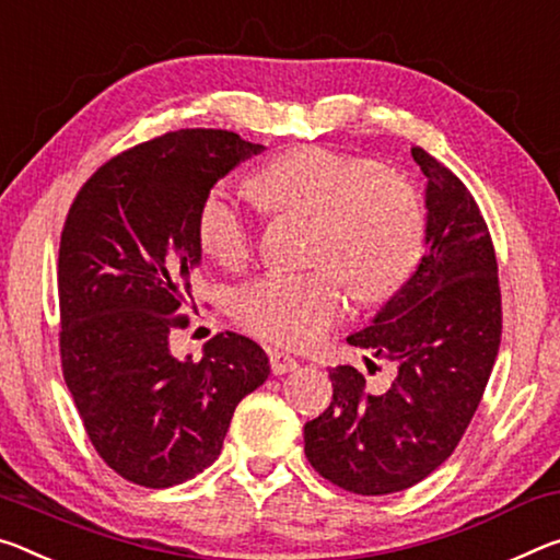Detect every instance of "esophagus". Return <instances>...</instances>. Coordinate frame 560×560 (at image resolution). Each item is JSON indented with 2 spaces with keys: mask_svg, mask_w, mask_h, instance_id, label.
<instances>
[{
  "mask_svg": "<svg viewBox=\"0 0 560 560\" xmlns=\"http://www.w3.org/2000/svg\"><path fill=\"white\" fill-rule=\"evenodd\" d=\"M269 361H271V371L277 376L289 374V371H294L299 366V361L294 357H289V353H283V351H271Z\"/></svg>",
  "mask_w": 560,
  "mask_h": 560,
  "instance_id": "obj_1",
  "label": "esophagus"
}]
</instances>
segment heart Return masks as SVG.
Returning <instances> with one entry per match:
<instances>
[{"mask_svg": "<svg viewBox=\"0 0 560 560\" xmlns=\"http://www.w3.org/2000/svg\"><path fill=\"white\" fill-rule=\"evenodd\" d=\"M273 211L314 214V271H269L234 294L236 322L266 341L312 346L343 318L349 289L361 301H384L411 279L423 254L425 211L404 176L381 172L369 156L328 147H296L254 176ZM199 244L221 266H242L256 224L246 203L214 186L197 217Z\"/></svg>", "mask_w": 560, "mask_h": 560, "instance_id": "heart-1", "label": "heart"}]
</instances>
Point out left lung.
Listing matches in <instances>:
<instances>
[{
	"mask_svg": "<svg viewBox=\"0 0 560 560\" xmlns=\"http://www.w3.org/2000/svg\"><path fill=\"white\" fill-rule=\"evenodd\" d=\"M411 156L425 176L423 259L346 339L392 361L396 378L371 394L353 366L331 369L334 401L304 425L316 471L361 495L411 488L454 454L501 343L499 264L481 209L448 166L421 147Z\"/></svg>",
	"mask_w": 560,
	"mask_h": 560,
	"instance_id": "8db88e82",
	"label": "left lung"
}]
</instances>
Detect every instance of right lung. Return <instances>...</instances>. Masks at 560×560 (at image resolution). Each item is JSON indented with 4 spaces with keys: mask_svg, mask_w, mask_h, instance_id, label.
I'll use <instances>...</instances> for the list:
<instances>
[{
    "mask_svg": "<svg viewBox=\"0 0 560 560\" xmlns=\"http://www.w3.org/2000/svg\"><path fill=\"white\" fill-rule=\"evenodd\" d=\"M261 149L224 129L168 131L96 168L67 214L61 369L96 454L131 483L168 488L209 468L238 401L269 378L242 334L214 336L201 361L168 346L201 264V201Z\"/></svg>",
    "mask_w": 560,
    "mask_h": 560,
    "instance_id": "right-lung-1",
    "label": "right lung"
}]
</instances>
